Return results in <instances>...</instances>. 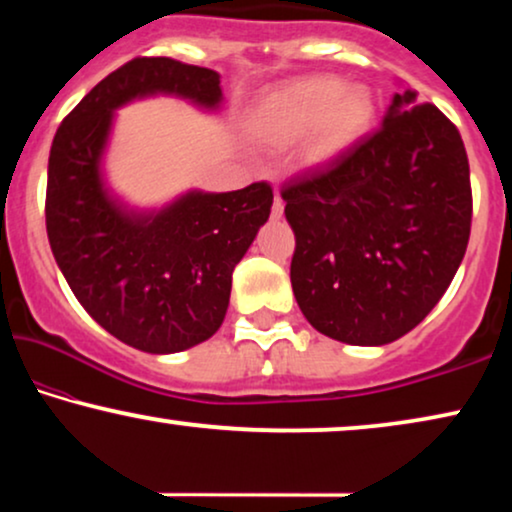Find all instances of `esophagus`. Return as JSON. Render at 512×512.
I'll list each match as a JSON object with an SVG mask.
<instances>
[{"mask_svg":"<svg viewBox=\"0 0 512 512\" xmlns=\"http://www.w3.org/2000/svg\"><path fill=\"white\" fill-rule=\"evenodd\" d=\"M282 214H284V200L279 198V195H275V202H272L270 216H272V219H282Z\"/></svg>","mask_w":512,"mask_h":512,"instance_id":"1","label":"esophagus"}]
</instances>
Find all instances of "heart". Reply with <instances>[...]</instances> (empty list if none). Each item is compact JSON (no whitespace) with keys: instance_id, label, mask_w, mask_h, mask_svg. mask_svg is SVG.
<instances>
[{"instance_id":"1","label":"heart","mask_w":512,"mask_h":512,"mask_svg":"<svg viewBox=\"0 0 512 512\" xmlns=\"http://www.w3.org/2000/svg\"><path fill=\"white\" fill-rule=\"evenodd\" d=\"M373 114L375 102L366 88L345 86L333 76H307L265 97L256 123L279 144L319 132V151L333 153L352 142Z\"/></svg>"}]
</instances>
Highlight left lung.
<instances>
[{
    "mask_svg": "<svg viewBox=\"0 0 512 512\" xmlns=\"http://www.w3.org/2000/svg\"><path fill=\"white\" fill-rule=\"evenodd\" d=\"M282 198L300 312L347 345L412 331L443 298L471 235L464 142L415 90L394 95L375 135L284 184Z\"/></svg>",
    "mask_w": 512,
    "mask_h": 512,
    "instance_id": "8db88e82",
    "label": "left lung"
}]
</instances>
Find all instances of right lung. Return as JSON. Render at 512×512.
Masks as SVG:
<instances>
[{
    "instance_id": "obj_1",
    "label": "right lung",
    "mask_w": 512,
    "mask_h": 512,
    "mask_svg": "<svg viewBox=\"0 0 512 512\" xmlns=\"http://www.w3.org/2000/svg\"><path fill=\"white\" fill-rule=\"evenodd\" d=\"M153 95L216 111L221 76L172 58H135L97 83L53 137L46 233L69 289L104 331L142 352L174 354L219 331L233 270L268 221L272 188L188 191L163 209L116 198L102 170L114 111Z\"/></svg>"
}]
</instances>
